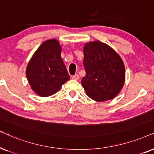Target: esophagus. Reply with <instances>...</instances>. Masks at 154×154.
<instances>
[{
  "instance_id": "obj_1",
  "label": "esophagus",
  "mask_w": 154,
  "mask_h": 154,
  "mask_svg": "<svg viewBox=\"0 0 154 154\" xmlns=\"http://www.w3.org/2000/svg\"><path fill=\"white\" fill-rule=\"evenodd\" d=\"M73 79H75V80H78V79H79V76L77 75V74H75V75L72 76V77Z\"/></svg>"
}]
</instances>
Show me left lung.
Segmentation results:
<instances>
[{
  "mask_svg": "<svg viewBox=\"0 0 154 154\" xmlns=\"http://www.w3.org/2000/svg\"><path fill=\"white\" fill-rule=\"evenodd\" d=\"M86 75L82 79L87 94L96 101L116 97L125 82V69L121 58L108 45L89 42L84 47Z\"/></svg>",
  "mask_w": 154,
  "mask_h": 154,
  "instance_id": "8db88e82",
  "label": "left lung"
}]
</instances>
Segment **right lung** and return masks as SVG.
Listing matches in <instances>:
<instances>
[{"label":"right lung","instance_id":"right-lung-1","mask_svg":"<svg viewBox=\"0 0 154 154\" xmlns=\"http://www.w3.org/2000/svg\"><path fill=\"white\" fill-rule=\"evenodd\" d=\"M61 48L56 39L47 40L38 47L27 65L29 83L38 96H51L69 79L60 56Z\"/></svg>","mask_w":154,"mask_h":154}]
</instances>
